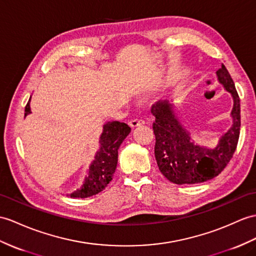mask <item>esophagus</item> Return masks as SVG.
<instances>
[{"instance_id":"obj_1","label":"esophagus","mask_w":256,"mask_h":256,"mask_svg":"<svg viewBox=\"0 0 256 256\" xmlns=\"http://www.w3.org/2000/svg\"><path fill=\"white\" fill-rule=\"evenodd\" d=\"M144 124V120H136V118H134V120H132L128 122V124L132 128H134V127H139V126H142V124Z\"/></svg>"}]
</instances>
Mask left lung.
Instances as JSON below:
<instances>
[{
    "label": "left lung",
    "instance_id": "1",
    "mask_svg": "<svg viewBox=\"0 0 256 256\" xmlns=\"http://www.w3.org/2000/svg\"><path fill=\"white\" fill-rule=\"evenodd\" d=\"M216 74L218 81L232 94L234 108L232 126L222 136L214 148L196 144L179 122L172 104L158 101L152 105L155 158L160 172L172 184H192L213 179L227 166L236 148L241 126L240 98L225 65H222Z\"/></svg>",
    "mask_w": 256,
    "mask_h": 256
}]
</instances>
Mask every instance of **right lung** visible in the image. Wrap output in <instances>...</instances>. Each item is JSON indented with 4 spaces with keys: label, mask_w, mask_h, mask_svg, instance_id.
I'll return each mask as SVG.
<instances>
[{
    "label": "right lung",
    "mask_w": 256,
    "mask_h": 256,
    "mask_svg": "<svg viewBox=\"0 0 256 256\" xmlns=\"http://www.w3.org/2000/svg\"><path fill=\"white\" fill-rule=\"evenodd\" d=\"M30 98L24 108V116L31 113ZM130 128L127 124L117 120L108 122L103 126V132L100 136V148L94 156V160L89 167L81 188L72 192V198H89L98 194L106 188L113 179L118 160V148L124 138L129 134Z\"/></svg>",
    "instance_id": "add662e5"
}]
</instances>
